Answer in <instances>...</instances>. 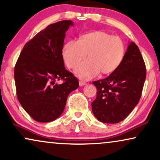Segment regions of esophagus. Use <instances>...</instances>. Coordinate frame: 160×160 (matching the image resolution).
<instances>
[{
	"label": "esophagus",
	"mask_w": 160,
	"mask_h": 160,
	"mask_svg": "<svg viewBox=\"0 0 160 160\" xmlns=\"http://www.w3.org/2000/svg\"><path fill=\"white\" fill-rule=\"evenodd\" d=\"M87 83L84 82V81H79V85L80 86H84V85H86Z\"/></svg>",
	"instance_id": "obj_1"
}]
</instances>
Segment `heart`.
<instances>
[{
  "mask_svg": "<svg viewBox=\"0 0 160 160\" xmlns=\"http://www.w3.org/2000/svg\"><path fill=\"white\" fill-rule=\"evenodd\" d=\"M86 54L88 59L76 68L75 73L89 80L100 72L103 75L115 72L123 59L125 45L120 37L96 31L81 35L76 42L69 41L62 49L64 62L70 69H74Z\"/></svg>",
  "mask_w": 160,
  "mask_h": 160,
  "instance_id": "1",
  "label": "heart"
}]
</instances>
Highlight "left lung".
<instances>
[{"mask_svg": "<svg viewBox=\"0 0 160 160\" xmlns=\"http://www.w3.org/2000/svg\"><path fill=\"white\" fill-rule=\"evenodd\" d=\"M146 68L140 49L132 42L119 68L103 79L93 82L97 88L92 110L99 121L117 123L123 121L140 101Z\"/></svg>", "mask_w": 160, "mask_h": 160, "instance_id": "8db88e82", "label": "left lung"}]
</instances>
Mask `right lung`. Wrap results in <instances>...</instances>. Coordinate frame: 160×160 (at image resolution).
Instances as JSON below:
<instances>
[{
  "mask_svg": "<svg viewBox=\"0 0 160 160\" xmlns=\"http://www.w3.org/2000/svg\"><path fill=\"white\" fill-rule=\"evenodd\" d=\"M73 22L62 20L48 26L24 45L14 67L17 95L36 121H55L65 109L68 95L79 86L65 69L62 49L65 33ZM62 80L61 85L55 82Z\"/></svg>",
  "mask_w": 160,
  "mask_h": 160,
  "instance_id": "right-lung-1",
  "label": "right lung"
}]
</instances>
